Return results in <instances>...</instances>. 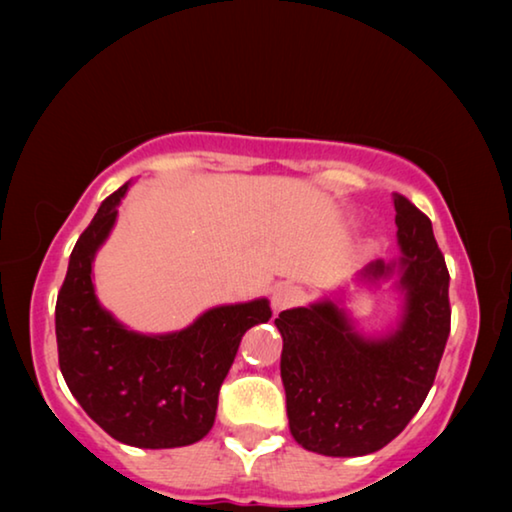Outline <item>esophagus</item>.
Here are the masks:
<instances>
[{"mask_svg": "<svg viewBox=\"0 0 512 512\" xmlns=\"http://www.w3.org/2000/svg\"><path fill=\"white\" fill-rule=\"evenodd\" d=\"M300 300H302V291L296 287V284H280V287L273 291V307H275V311L296 307Z\"/></svg>", "mask_w": 512, "mask_h": 512, "instance_id": "34e87169", "label": "esophagus"}]
</instances>
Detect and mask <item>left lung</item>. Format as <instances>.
<instances>
[{
  "instance_id": "obj_1",
  "label": "left lung",
  "mask_w": 512,
  "mask_h": 512,
  "mask_svg": "<svg viewBox=\"0 0 512 512\" xmlns=\"http://www.w3.org/2000/svg\"><path fill=\"white\" fill-rule=\"evenodd\" d=\"M406 311L388 339L363 341L334 302L287 309L275 318L282 334V384L296 443L323 456L372 454L400 436L427 400L443 359L452 307L449 271L429 216L395 194ZM381 262L366 273L384 275Z\"/></svg>"
}]
</instances>
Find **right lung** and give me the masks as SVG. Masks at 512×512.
I'll use <instances>...</instances> for the list:
<instances>
[{
  "instance_id": "1",
  "label": "right lung",
  "mask_w": 512,
  "mask_h": 512,
  "mask_svg": "<svg viewBox=\"0 0 512 512\" xmlns=\"http://www.w3.org/2000/svg\"><path fill=\"white\" fill-rule=\"evenodd\" d=\"M128 185L101 203L76 241L56 300L60 372L83 411L119 443L169 449L212 429L219 391L241 336L273 316L268 300L216 307L192 327L142 336L99 307L92 259L115 223Z\"/></svg>"
}]
</instances>
